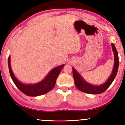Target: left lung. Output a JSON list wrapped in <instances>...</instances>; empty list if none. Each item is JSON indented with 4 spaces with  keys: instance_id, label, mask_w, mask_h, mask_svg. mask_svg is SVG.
<instances>
[{
    "instance_id": "8db88e82",
    "label": "left lung",
    "mask_w": 125,
    "mask_h": 125,
    "mask_svg": "<svg viewBox=\"0 0 125 125\" xmlns=\"http://www.w3.org/2000/svg\"><path fill=\"white\" fill-rule=\"evenodd\" d=\"M112 48L113 52L114 53V65L112 74H110V77L104 83L100 85L95 86L92 84L89 83L87 82L83 78L81 74L76 71L75 69L72 67L73 76L74 83L76 86L79 90L83 92L89 94H100L104 92L110 86V84L114 81L116 76L117 71L119 67V57L118 53L115 48V46L113 43H111Z\"/></svg>"
}]
</instances>
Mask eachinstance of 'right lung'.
I'll use <instances>...</instances> for the list:
<instances>
[{
  "label": "right lung",
  "mask_w": 125,
  "mask_h": 125,
  "mask_svg": "<svg viewBox=\"0 0 125 125\" xmlns=\"http://www.w3.org/2000/svg\"><path fill=\"white\" fill-rule=\"evenodd\" d=\"M8 66L10 74L13 82L21 92L29 96H38L49 92L53 88L56 82L57 77L64 67V64L59 66L52 69L42 81L35 84H25L20 82L15 76L11 68L10 56L8 58Z\"/></svg>",
  "instance_id": "1"
}]
</instances>
